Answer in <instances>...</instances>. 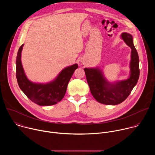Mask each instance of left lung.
Masks as SVG:
<instances>
[{
    "label": "left lung",
    "mask_w": 155,
    "mask_h": 155,
    "mask_svg": "<svg viewBox=\"0 0 155 155\" xmlns=\"http://www.w3.org/2000/svg\"><path fill=\"white\" fill-rule=\"evenodd\" d=\"M121 37L132 50L130 62V74L128 79L110 83L104 78L99 68L84 69L92 95L97 102L103 104L117 105L123 102L129 96L139 78V58L134 45L132 36L124 32L121 34Z\"/></svg>",
    "instance_id": "8db88e82"
}]
</instances>
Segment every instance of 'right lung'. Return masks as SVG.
I'll list each match as a JSON object with an SVG mask.
<instances>
[{
  "label": "right lung",
  "mask_w": 155,
  "mask_h": 155,
  "mask_svg": "<svg viewBox=\"0 0 155 155\" xmlns=\"http://www.w3.org/2000/svg\"><path fill=\"white\" fill-rule=\"evenodd\" d=\"M23 45L19 47L16 61V79L20 89L31 101L39 105L49 106L57 104L64 97L69 81L78 68V65L75 64L64 69L53 81L48 83H32L26 77L21 64Z\"/></svg>",
  "instance_id": "add662e5"
}]
</instances>
